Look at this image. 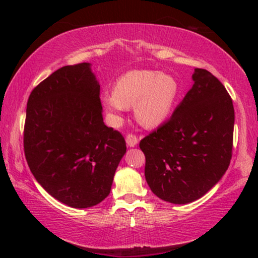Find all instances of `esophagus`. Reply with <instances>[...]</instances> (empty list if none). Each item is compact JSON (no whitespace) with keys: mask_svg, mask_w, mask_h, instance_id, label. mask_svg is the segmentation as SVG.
<instances>
[{"mask_svg":"<svg viewBox=\"0 0 258 258\" xmlns=\"http://www.w3.org/2000/svg\"><path fill=\"white\" fill-rule=\"evenodd\" d=\"M125 141H126V146L128 147H136L137 143H139L137 137L135 135H133V134H129V135L125 137Z\"/></svg>","mask_w":258,"mask_h":258,"instance_id":"34e87169","label":"esophagus"}]
</instances>
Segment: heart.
<instances>
[{
  "label": "heart",
  "instance_id": "obj_1",
  "mask_svg": "<svg viewBox=\"0 0 258 258\" xmlns=\"http://www.w3.org/2000/svg\"><path fill=\"white\" fill-rule=\"evenodd\" d=\"M179 93L178 82L169 74L155 70H132L119 77L112 93H104L102 105L118 119L121 112L134 107L136 121L156 128L170 116Z\"/></svg>",
  "mask_w": 258,
  "mask_h": 258
}]
</instances>
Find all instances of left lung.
<instances>
[{"mask_svg":"<svg viewBox=\"0 0 258 258\" xmlns=\"http://www.w3.org/2000/svg\"><path fill=\"white\" fill-rule=\"evenodd\" d=\"M194 84L170 119L140 142L148 185L161 200L186 204L201 199L230 164L235 111L223 84L196 68Z\"/></svg>","mask_w":258,"mask_h":258,"instance_id":"1","label":"left lung"}]
</instances>
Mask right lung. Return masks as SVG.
<instances>
[{"label":"right lung","instance_id":"obj_1","mask_svg":"<svg viewBox=\"0 0 258 258\" xmlns=\"http://www.w3.org/2000/svg\"><path fill=\"white\" fill-rule=\"evenodd\" d=\"M23 144L34 177L59 202L82 209L109 195L126 147L104 124L90 63L62 67L34 88Z\"/></svg>","mask_w":258,"mask_h":258}]
</instances>
